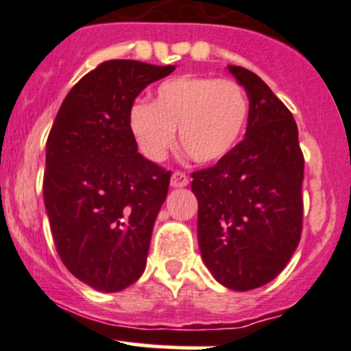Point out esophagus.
<instances>
[{
    "mask_svg": "<svg viewBox=\"0 0 351 351\" xmlns=\"http://www.w3.org/2000/svg\"><path fill=\"white\" fill-rule=\"evenodd\" d=\"M169 185H171L173 189H182V186H186L189 185V176L182 171H175L171 175V182H169Z\"/></svg>",
    "mask_w": 351,
    "mask_h": 351,
    "instance_id": "esophagus-1",
    "label": "esophagus"
}]
</instances>
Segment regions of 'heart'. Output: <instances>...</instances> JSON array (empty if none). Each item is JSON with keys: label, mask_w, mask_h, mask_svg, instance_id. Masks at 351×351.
Listing matches in <instances>:
<instances>
[{"label": "heart", "mask_w": 351, "mask_h": 351, "mask_svg": "<svg viewBox=\"0 0 351 351\" xmlns=\"http://www.w3.org/2000/svg\"><path fill=\"white\" fill-rule=\"evenodd\" d=\"M247 120V98L238 83L207 76H176L156 88L153 101H136L129 132L149 161L166 158L176 141L197 162H217L234 151Z\"/></svg>", "instance_id": "heart-1"}]
</instances>
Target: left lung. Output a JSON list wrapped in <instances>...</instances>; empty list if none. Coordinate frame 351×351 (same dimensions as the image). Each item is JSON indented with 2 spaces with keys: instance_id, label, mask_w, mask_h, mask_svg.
I'll return each mask as SVG.
<instances>
[{
  "instance_id": "obj_1",
  "label": "left lung",
  "mask_w": 351,
  "mask_h": 351,
  "mask_svg": "<svg viewBox=\"0 0 351 351\" xmlns=\"http://www.w3.org/2000/svg\"><path fill=\"white\" fill-rule=\"evenodd\" d=\"M228 71L250 100L244 139L212 168L193 173L198 247L221 285L238 292L274 280L302 232L304 156L289 108L241 66Z\"/></svg>"
}]
</instances>
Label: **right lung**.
I'll return each instance as SVG.
<instances>
[{"label": "right lung", "mask_w": 351, "mask_h": 351, "mask_svg": "<svg viewBox=\"0 0 351 351\" xmlns=\"http://www.w3.org/2000/svg\"><path fill=\"white\" fill-rule=\"evenodd\" d=\"M175 66L113 59L84 74L62 101L45 147L44 202L56 250L91 289L119 292L146 268L169 171L137 153L127 113Z\"/></svg>", "instance_id": "obj_1"}]
</instances>
